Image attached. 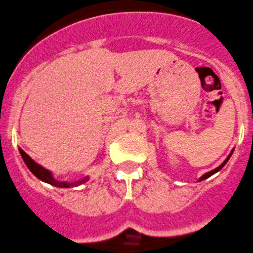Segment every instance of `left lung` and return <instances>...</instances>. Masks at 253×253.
I'll list each match as a JSON object with an SVG mask.
<instances>
[{"label":"left lung","instance_id":"1","mask_svg":"<svg viewBox=\"0 0 253 253\" xmlns=\"http://www.w3.org/2000/svg\"><path fill=\"white\" fill-rule=\"evenodd\" d=\"M232 154H233V150H232V151L229 152V155H228V156H227V159H226V160L223 161V163L220 164V165L218 166V168H215L214 170H211V171H208V172H206V174H203V175H202V176H200L199 179H198V181H203V180H206V179H208L209 176H211V175H213V174H215V172H218V171H219V170L222 169L223 166L226 165V164H227V161L229 160V158H231V155H232Z\"/></svg>","mask_w":253,"mask_h":253}]
</instances>
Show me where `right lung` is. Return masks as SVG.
Returning a JSON list of instances; mask_svg holds the SVG:
<instances>
[{"label": "right lung", "instance_id": "obj_1", "mask_svg": "<svg viewBox=\"0 0 253 253\" xmlns=\"http://www.w3.org/2000/svg\"><path fill=\"white\" fill-rule=\"evenodd\" d=\"M19 151H20V154H21V158H22V160H24V163L26 164V166L29 168V170H30V171L33 172L36 177H38V179H40V180L44 181V183L50 184V185L56 186V188H73V186L82 185V184L87 183V181L89 180V176H88V175L87 176L82 177V179H79V180H77V181L56 180L55 177H54L53 172L50 171V170L45 169L44 166H42L40 164L35 163V161H34L33 159H31L30 156H29V155L24 151V150L20 149V147H19Z\"/></svg>", "mask_w": 253, "mask_h": 253}]
</instances>
